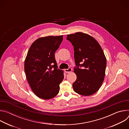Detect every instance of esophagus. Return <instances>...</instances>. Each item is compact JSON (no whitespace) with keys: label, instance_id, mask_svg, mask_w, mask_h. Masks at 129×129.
Instances as JSON below:
<instances>
[{"label":"esophagus","instance_id":"1","mask_svg":"<svg viewBox=\"0 0 129 129\" xmlns=\"http://www.w3.org/2000/svg\"><path fill=\"white\" fill-rule=\"evenodd\" d=\"M64 71H65V72L66 73H69V72H70L72 71V68H70V67H69L68 69H65L64 70Z\"/></svg>","mask_w":129,"mask_h":129}]
</instances>
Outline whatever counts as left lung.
I'll list each match as a JSON object with an SVG mask.
<instances>
[{
	"label": "left lung",
	"instance_id": "left-lung-1",
	"mask_svg": "<svg viewBox=\"0 0 129 129\" xmlns=\"http://www.w3.org/2000/svg\"><path fill=\"white\" fill-rule=\"evenodd\" d=\"M74 47L77 80L73 83L76 93L89 96L97 92L104 82L106 58L98 42L92 37L82 32L67 36ZM82 67L81 69L79 66Z\"/></svg>",
	"mask_w": 129,
	"mask_h": 129
}]
</instances>
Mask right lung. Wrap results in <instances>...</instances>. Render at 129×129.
<instances>
[{
  "mask_svg": "<svg viewBox=\"0 0 129 129\" xmlns=\"http://www.w3.org/2000/svg\"><path fill=\"white\" fill-rule=\"evenodd\" d=\"M63 37L49 36L37 39L31 45L25 60L27 82L33 92L43 100L58 94L60 84L64 79V72L58 69L54 57Z\"/></svg>",
  "mask_w": 129,
  "mask_h": 129,
  "instance_id": "obj_1",
  "label": "right lung"
}]
</instances>
